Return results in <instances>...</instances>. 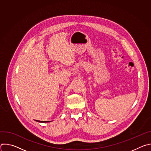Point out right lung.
Listing matches in <instances>:
<instances>
[{"label":"right lung","mask_w":151,"mask_h":151,"mask_svg":"<svg viewBox=\"0 0 151 151\" xmlns=\"http://www.w3.org/2000/svg\"><path fill=\"white\" fill-rule=\"evenodd\" d=\"M36 121L39 122H51L50 121H38V120H36Z\"/></svg>","instance_id":"right-lung-1"}]
</instances>
